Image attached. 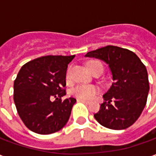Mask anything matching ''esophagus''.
I'll return each instance as SVG.
<instances>
[{
	"label": "esophagus",
	"instance_id": "obj_1",
	"mask_svg": "<svg viewBox=\"0 0 156 156\" xmlns=\"http://www.w3.org/2000/svg\"><path fill=\"white\" fill-rule=\"evenodd\" d=\"M77 101L82 102V103H84V104H87V105L90 104V102L88 101V100H85V99H80V98H78V99H77Z\"/></svg>",
	"mask_w": 156,
	"mask_h": 156
}]
</instances>
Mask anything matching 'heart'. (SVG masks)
<instances>
[{
    "label": "heart",
    "mask_w": 156,
    "mask_h": 156,
    "mask_svg": "<svg viewBox=\"0 0 156 156\" xmlns=\"http://www.w3.org/2000/svg\"><path fill=\"white\" fill-rule=\"evenodd\" d=\"M88 69L93 72L95 69L100 68L103 69V65L98 61H90L88 63ZM69 78V70L67 73V79ZM98 88L94 85L79 84L76 85L72 88L71 94L76 98L80 99H91L98 94Z\"/></svg>",
    "instance_id": "1"
}]
</instances>
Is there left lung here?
I'll use <instances>...</instances> for the list:
<instances>
[{
    "label": "left lung",
    "instance_id": "left-lung-1",
    "mask_svg": "<svg viewBox=\"0 0 156 156\" xmlns=\"http://www.w3.org/2000/svg\"><path fill=\"white\" fill-rule=\"evenodd\" d=\"M86 57L105 61L110 68L114 83L105 93V102L94 118L108 129H127L140 116L150 90L146 68L133 51L116 46L91 51Z\"/></svg>",
    "mask_w": 156,
    "mask_h": 156
}]
</instances>
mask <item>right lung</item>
Segmentation results:
<instances>
[{
  "label": "right lung",
  "instance_id": "right-lung-1",
  "mask_svg": "<svg viewBox=\"0 0 156 156\" xmlns=\"http://www.w3.org/2000/svg\"><path fill=\"white\" fill-rule=\"evenodd\" d=\"M73 56H44L27 62L14 81V102L19 116L32 132L49 134L69 119L74 98L66 95V73Z\"/></svg>",
  "mask_w": 156,
  "mask_h": 156
}]
</instances>
